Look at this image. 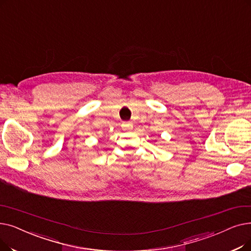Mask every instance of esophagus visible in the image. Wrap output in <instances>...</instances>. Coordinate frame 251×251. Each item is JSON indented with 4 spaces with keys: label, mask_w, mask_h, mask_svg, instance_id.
Wrapping results in <instances>:
<instances>
[{
    "label": "esophagus",
    "mask_w": 251,
    "mask_h": 251,
    "mask_svg": "<svg viewBox=\"0 0 251 251\" xmlns=\"http://www.w3.org/2000/svg\"><path fill=\"white\" fill-rule=\"evenodd\" d=\"M123 128H124V129H128V130H130V129H132V128H133V125H132L131 123L126 122V123H124V124H123Z\"/></svg>",
    "instance_id": "34e87169"
}]
</instances>
